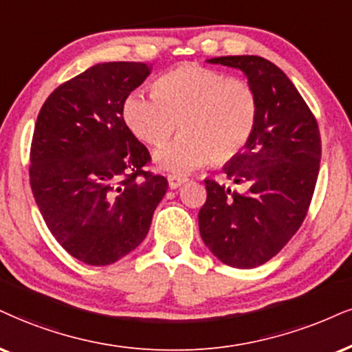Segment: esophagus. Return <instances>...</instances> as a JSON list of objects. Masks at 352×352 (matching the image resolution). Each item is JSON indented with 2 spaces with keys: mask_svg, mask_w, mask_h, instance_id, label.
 Segmentation results:
<instances>
[{
  "mask_svg": "<svg viewBox=\"0 0 352 352\" xmlns=\"http://www.w3.org/2000/svg\"><path fill=\"white\" fill-rule=\"evenodd\" d=\"M186 181H188V177L186 176H179V175H169L168 176V183H169V188L171 189H177L181 188Z\"/></svg>",
  "mask_w": 352,
  "mask_h": 352,
  "instance_id": "esophagus-1",
  "label": "esophagus"
}]
</instances>
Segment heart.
I'll use <instances>...</instances> for the list:
<instances>
[{"instance_id":"obj_1","label":"heart","mask_w":352,"mask_h":352,"mask_svg":"<svg viewBox=\"0 0 352 352\" xmlns=\"http://www.w3.org/2000/svg\"><path fill=\"white\" fill-rule=\"evenodd\" d=\"M153 96L133 91L124 101V120L150 146H163L176 132L183 135L155 155L163 169L192 171L212 158L232 162L253 135L258 96L248 81L186 63L156 78Z\"/></svg>"}]
</instances>
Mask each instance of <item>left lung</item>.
I'll use <instances>...</instances> for the list:
<instances>
[{"instance_id":"obj_1","label":"left lung","mask_w":352,"mask_h":352,"mask_svg":"<svg viewBox=\"0 0 352 352\" xmlns=\"http://www.w3.org/2000/svg\"><path fill=\"white\" fill-rule=\"evenodd\" d=\"M240 68L258 96V122L245 151L223 166L238 192L206 179L207 201L199 210L206 246L227 266L251 269L267 263L297 233L309 212L322 158L314 112L292 81L263 56L207 60Z\"/></svg>"}]
</instances>
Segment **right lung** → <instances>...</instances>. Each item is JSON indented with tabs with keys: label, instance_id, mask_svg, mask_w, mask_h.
I'll return each instance as SVG.
<instances>
[{
	"label": "right lung",
	"instance_id": "obj_1",
	"mask_svg": "<svg viewBox=\"0 0 352 352\" xmlns=\"http://www.w3.org/2000/svg\"><path fill=\"white\" fill-rule=\"evenodd\" d=\"M151 68L94 65L54 89L37 116L30 189L55 240L89 266H107L135 250L168 190L166 177L145 169L150 151L122 114Z\"/></svg>",
	"mask_w": 352,
	"mask_h": 352
}]
</instances>
